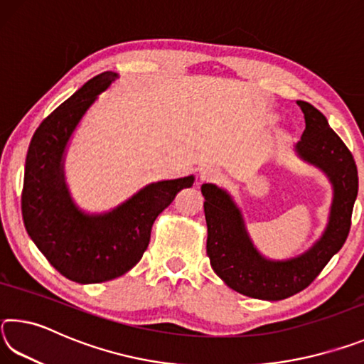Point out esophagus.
I'll return each mask as SVG.
<instances>
[{
  "mask_svg": "<svg viewBox=\"0 0 364 364\" xmlns=\"http://www.w3.org/2000/svg\"><path fill=\"white\" fill-rule=\"evenodd\" d=\"M220 178L217 168L213 167H204L200 170V181L202 183H215Z\"/></svg>",
  "mask_w": 364,
  "mask_h": 364,
  "instance_id": "34e87169",
  "label": "esophagus"
}]
</instances>
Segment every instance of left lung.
Segmentation results:
<instances>
[{"label": "left lung", "instance_id": "1", "mask_svg": "<svg viewBox=\"0 0 364 364\" xmlns=\"http://www.w3.org/2000/svg\"><path fill=\"white\" fill-rule=\"evenodd\" d=\"M305 132L295 146L299 156L321 168L334 186L329 223L313 247L286 262L263 258L252 245L239 208L215 184H202L207 220V255L215 273L234 291L262 300H282L304 291L316 279L348 236L358 194L355 159L326 117L305 101H297Z\"/></svg>", "mask_w": 364, "mask_h": 364}]
</instances>
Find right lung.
Masks as SVG:
<instances>
[{"mask_svg":"<svg viewBox=\"0 0 364 364\" xmlns=\"http://www.w3.org/2000/svg\"><path fill=\"white\" fill-rule=\"evenodd\" d=\"M117 78L102 72L53 110L30 141L22 188V218L28 236L67 279L91 284L119 278L136 264L151 241L159 213L194 176L152 183L112 212L85 215L64 183L63 159L80 119Z\"/></svg>","mask_w":364,"mask_h":364,"instance_id":"right-lung-1","label":"right lung"}]
</instances>
